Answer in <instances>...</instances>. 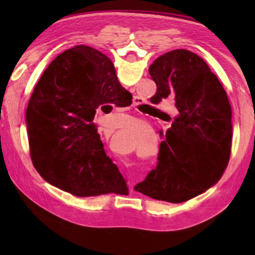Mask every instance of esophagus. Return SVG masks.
I'll return each mask as SVG.
<instances>
[{"label": "esophagus", "mask_w": 255, "mask_h": 255, "mask_svg": "<svg viewBox=\"0 0 255 255\" xmlns=\"http://www.w3.org/2000/svg\"><path fill=\"white\" fill-rule=\"evenodd\" d=\"M138 103H140L139 98H135V100H133V105H138Z\"/></svg>", "instance_id": "obj_1"}]
</instances>
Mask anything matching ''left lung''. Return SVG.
Masks as SVG:
<instances>
[{
	"label": "left lung",
	"instance_id": "left-lung-1",
	"mask_svg": "<svg viewBox=\"0 0 255 255\" xmlns=\"http://www.w3.org/2000/svg\"><path fill=\"white\" fill-rule=\"evenodd\" d=\"M154 100L174 96L178 115L159 131L157 165L135 185L153 199L180 204L222 178L231 155L232 109L226 91L205 60L185 49L159 56L149 66Z\"/></svg>",
	"mask_w": 255,
	"mask_h": 255
}]
</instances>
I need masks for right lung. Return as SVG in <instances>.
Returning <instances> with one entry per match:
<instances>
[{
  "label": "right lung",
  "instance_id": "right-lung-1",
  "mask_svg": "<svg viewBox=\"0 0 255 255\" xmlns=\"http://www.w3.org/2000/svg\"><path fill=\"white\" fill-rule=\"evenodd\" d=\"M126 92L109 57L92 47L75 46L49 64L25 112L30 156L47 182L76 197L128 193L92 123L99 107Z\"/></svg>",
  "mask_w": 255,
  "mask_h": 255
}]
</instances>
